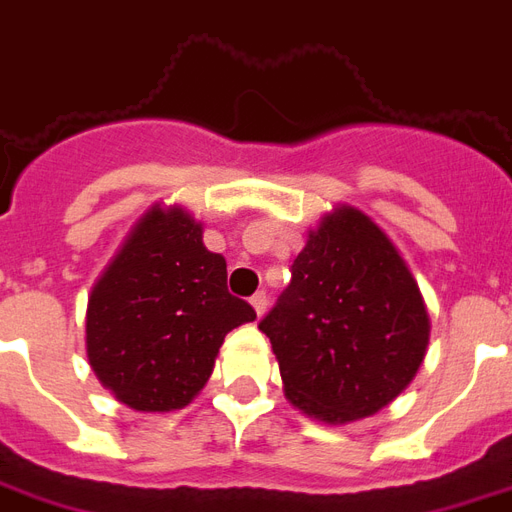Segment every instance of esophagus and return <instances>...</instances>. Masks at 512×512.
Returning a JSON list of instances; mask_svg holds the SVG:
<instances>
[{
	"label": "esophagus",
	"instance_id": "obj_1",
	"mask_svg": "<svg viewBox=\"0 0 512 512\" xmlns=\"http://www.w3.org/2000/svg\"><path fill=\"white\" fill-rule=\"evenodd\" d=\"M249 304H252V309H255L257 312V317H260V314L266 312V293H255L252 295V298H249Z\"/></svg>",
	"mask_w": 512,
	"mask_h": 512
}]
</instances>
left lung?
I'll list each match as a JSON object with an SVG mask.
<instances>
[{
    "mask_svg": "<svg viewBox=\"0 0 512 512\" xmlns=\"http://www.w3.org/2000/svg\"><path fill=\"white\" fill-rule=\"evenodd\" d=\"M260 331L271 339L287 401L344 426L380 412L415 380L431 320L388 233L342 203L309 230Z\"/></svg>",
    "mask_w": 512,
    "mask_h": 512,
    "instance_id": "1",
    "label": "left lung"
}]
</instances>
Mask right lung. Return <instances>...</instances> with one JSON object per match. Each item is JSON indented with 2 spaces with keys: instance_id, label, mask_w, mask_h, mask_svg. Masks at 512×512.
Here are the masks:
<instances>
[{
  "instance_id": "add662e5",
  "label": "right lung",
  "mask_w": 512,
  "mask_h": 512,
  "mask_svg": "<svg viewBox=\"0 0 512 512\" xmlns=\"http://www.w3.org/2000/svg\"><path fill=\"white\" fill-rule=\"evenodd\" d=\"M252 320L198 219L154 203L89 293L86 358L121 404L173 412L203 391L227 333Z\"/></svg>"
}]
</instances>
